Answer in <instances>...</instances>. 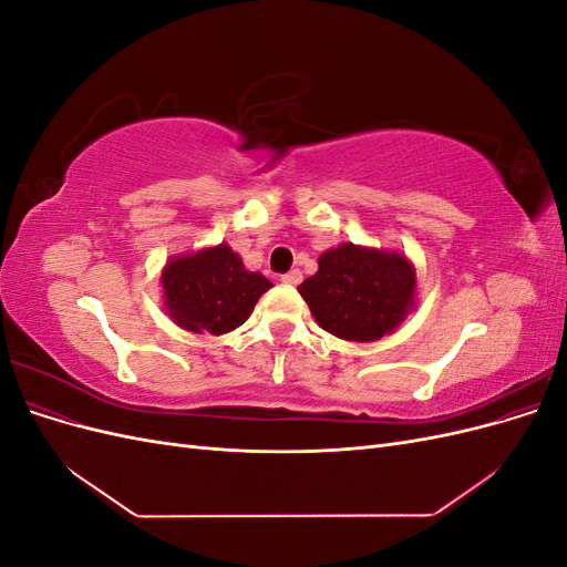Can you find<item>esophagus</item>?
Masks as SVG:
<instances>
[{"mask_svg": "<svg viewBox=\"0 0 567 567\" xmlns=\"http://www.w3.org/2000/svg\"><path fill=\"white\" fill-rule=\"evenodd\" d=\"M281 281H284V284H290V286H296V284L302 281V271H300V269H290L288 274H284Z\"/></svg>", "mask_w": 567, "mask_h": 567, "instance_id": "obj_1", "label": "esophagus"}]
</instances>
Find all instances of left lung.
<instances>
[{
    "label": "left lung",
    "instance_id": "obj_1",
    "mask_svg": "<svg viewBox=\"0 0 567 567\" xmlns=\"http://www.w3.org/2000/svg\"><path fill=\"white\" fill-rule=\"evenodd\" d=\"M298 290L323 331L371 342L398 329L411 310L416 271L400 252L342 244L319 257V271Z\"/></svg>",
    "mask_w": 567,
    "mask_h": 567
}]
</instances>
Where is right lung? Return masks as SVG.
<instances>
[{"label":"right lung","instance_id":"right-lung-1","mask_svg":"<svg viewBox=\"0 0 567 567\" xmlns=\"http://www.w3.org/2000/svg\"><path fill=\"white\" fill-rule=\"evenodd\" d=\"M271 284L229 246L175 257L163 271L165 310L182 329L221 336L241 326Z\"/></svg>","mask_w":567,"mask_h":567}]
</instances>
